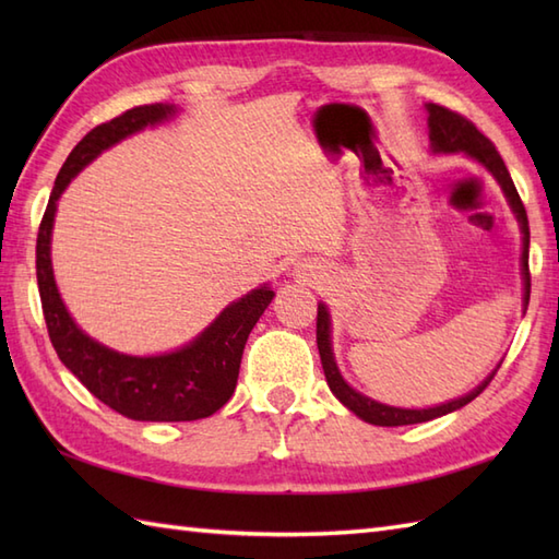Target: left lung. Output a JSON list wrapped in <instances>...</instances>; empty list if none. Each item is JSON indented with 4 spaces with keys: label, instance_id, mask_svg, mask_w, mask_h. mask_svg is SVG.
Listing matches in <instances>:
<instances>
[{
    "label": "left lung",
    "instance_id": "left-lung-1",
    "mask_svg": "<svg viewBox=\"0 0 559 559\" xmlns=\"http://www.w3.org/2000/svg\"><path fill=\"white\" fill-rule=\"evenodd\" d=\"M425 110H427V129H430L432 153H466L468 158L480 163L483 168L495 177L497 185L502 187V192L509 201V209H512V213L516 216L519 230H521V278H524V307H528V298H531L528 216H526L524 204H521L512 177H509L504 160L500 158V153H497V148L492 146V141L485 134H480L478 127L468 122L466 117H461L459 112H451V110L442 108V105H435V103H427ZM317 348H319V358H322V367H324L326 384L331 389V394H334L348 411L358 415L360 420L370 423V425H379V427L427 423V420L442 418V415H447V413H454L476 399L480 391L490 384V379L497 372V370H492V374L485 377L476 389L468 391V394L461 399H451V401L439 403V406H432V408H396V406H386V403H379L370 396L360 394V391H355L346 382V379H343L338 365H336V358H334V348H331V314H329V307L324 302H319V307H317Z\"/></svg>",
    "mask_w": 559,
    "mask_h": 559
}]
</instances>
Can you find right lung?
<instances>
[{
  "mask_svg": "<svg viewBox=\"0 0 559 559\" xmlns=\"http://www.w3.org/2000/svg\"><path fill=\"white\" fill-rule=\"evenodd\" d=\"M175 105L153 103L127 110L83 136L59 170L35 245V269L43 314L52 346L67 370L105 406L124 418L146 423H185L209 418L230 401L249 331L264 314L273 293L269 283L230 302L187 346L160 355H127L103 346L71 319L52 271V225L57 201L69 182L103 151L141 129L168 122Z\"/></svg>",
  "mask_w": 559,
  "mask_h": 559,
  "instance_id": "right-lung-1",
  "label": "right lung"
}]
</instances>
